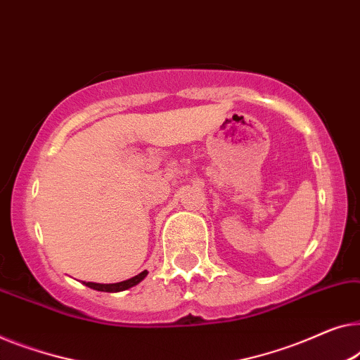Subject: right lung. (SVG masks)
<instances>
[{"label":"right lung","mask_w":360,"mask_h":360,"mask_svg":"<svg viewBox=\"0 0 360 360\" xmlns=\"http://www.w3.org/2000/svg\"><path fill=\"white\" fill-rule=\"evenodd\" d=\"M148 276V271H143L138 276H133L127 281H122V283H115V284H98V283H84L87 288H91L94 290H101V292H122V290H127L133 285H136L141 283V281Z\"/></svg>","instance_id":"obj_1"}]
</instances>
